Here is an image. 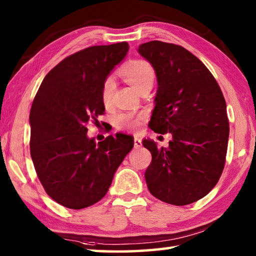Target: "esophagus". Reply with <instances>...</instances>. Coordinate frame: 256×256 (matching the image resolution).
Returning a JSON list of instances; mask_svg holds the SVG:
<instances>
[{"label": "esophagus", "instance_id": "obj_1", "mask_svg": "<svg viewBox=\"0 0 256 256\" xmlns=\"http://www.w3.org/2000/svg\"><path fill=\"white\" fill-rule=\"evenodd\" d=\"M142 146V141L141 138L138 136H136L134 138V148H140V146Z\"/></svg>", "mask_w": 256, "mask_h": 256}]
</instances>
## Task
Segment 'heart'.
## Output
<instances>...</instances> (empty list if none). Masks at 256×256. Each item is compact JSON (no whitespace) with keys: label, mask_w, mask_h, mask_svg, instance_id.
I'll list each match as a JSON object with an SVG mask.
<instances>
[{"label":"heart","mask_w":256,"mask_h":256,"mask_svg":"<svg viewBox=\"0 0 256 256\" xmlns=\"http://www.w3.org/2000/svg\"><path fill=\"white\" fill-rule=\"evenodd\" d=\"M120 73L136 90H140L142 86L146 84H154V71L152 66L146 60H131L122 68ZM112 92H114V80L112 78H107L102 89V100L105 106L110 104ZM115 120L118 128L128 130L136 128L140 125L138 118H136L132 114H124V112L116 115Z\"/></svg>","instance_id":"heart-1"}]
</instances>
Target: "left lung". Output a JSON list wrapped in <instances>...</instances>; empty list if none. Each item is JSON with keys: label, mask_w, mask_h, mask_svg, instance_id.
I'll return each instance as SVG.
<instances>
[{"label": "left lung", "mask_w": 256, "mask_h": 256, "mask_svg": "<svg viewBox=\"0 0 256 256\" xmlns=\"http://www.w3.org/2000/svg\"><path fill=\"white\" fill-rule=\"evenodd\" d=\"M138 54L151 64L158 82L149 126L172 133L168 148L142 141L152 160L146 170L150 193L174 206L200 200L214 188L226 160L227 107L214 76L184 47L152 40Z\"/></svg>", "instance_id": "obj_1"}]
</instances>
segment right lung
Returning <instances> with one entry per match:
<instances>
[{"instance_id":"1","label":"right lung","mask_w":256,"mask_h":256,"mask_svg":"<svg viewBox=\"0 0 256 256\" xmlns=\"http://www.w3.org/2000/svg\"><path fill=\"white\" fill-rule=\"evenodd\" d=\"M128 52V42L92 46L47 73L30 110V154L46 193L79 210L105 196L134 141L118 133L96 144L86 124L104 114L102 84Z\"/></svg>"}]
</instances>
